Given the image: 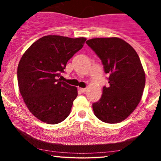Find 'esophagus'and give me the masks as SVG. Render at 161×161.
Instances as JSON below:
<instances>
[{
	"instance_id": "1",
	"label": "esophagus",
	"mask_w": 161,
	"mask_h": 161,
	"mask_svg": "<svg viewBox=\"0 0 161 161\" xmlns=\"http://www.w3.org/2000/svg\"><path fill=\"white\" fill-rule=\"evenodd\" d=\"M79 91L82 92V93H84V92H86L87 91V89H86V88H79Z\"/></svg>"
}]
</instances>
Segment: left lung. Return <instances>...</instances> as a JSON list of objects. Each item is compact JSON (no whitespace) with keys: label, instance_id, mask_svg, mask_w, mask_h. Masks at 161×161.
<instances>
[{"label":"left lung","instance_id":"left-lung-1","mask_svg":"<svg viewBox=\"0 0 161 161\" xmlns=\"http://www.w3.org/2000/svg\"><path fill=\"white\" fill-rule=\"evenodd\" d=\"M86 44L99 57L108 73V87L92 104L94 114L107 123H120L137 108L145 86V73L138 53L121 38H97Z\"/></svg>","mask_w":161,"mask_h":161}]
</instances>
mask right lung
<instances>
[{"mask_svg": "<svg viewBox=\"0 0 161 161\" xmlns=\"http://www.w3.org/2000/svg\"><path fill=\"white\" fill-rule=\"evenodd\" d=\"M86 38L46 36L35 42L20 59L19 89L28 109L37 119L57 124L69 116L77 88L60 82L66 63L82 49Z\"/></svg>", "mask_w": 161, "mask_h": 161, "instance_id": "1", "label": "right lung"}]
</instances>
